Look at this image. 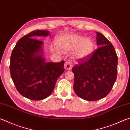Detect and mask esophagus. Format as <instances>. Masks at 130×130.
Returning <instances> with one entry per match:
<instances>
[{
    "label": "esophagus",
    "instance_id": "1",
    "mask_svg": "<svg viewBox=\"0 0 130 130\" xmlns=\"http://www.w3.org/2000/svg\"><path fill=\"white\" fill-rule=\"evenodd\" d=\"M72 67H73V65L70 61H66L64 65V68L66 70H71Z\"/></svg>",
    "mask_w": 130,
    "mask_h": 130
}]
</instances>
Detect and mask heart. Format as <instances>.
<instances>
[{
    "instance_id": "b5f03b06",
    "label": "heart",
    "mask_w": 130,
    "mask_h": 130,
    "mask_svg": "<svg viewBox=\"0 0 130 130\" xmlns=\"http://www.w3.org/2000/svg\"><path fill=\"white\" fill-rule=\"evenodd\" d=\"M57 46L62 51H73L74 56L78 59H85L91 55L94 49L93 41L89 38L76 34H70L61 37L56 41ZM52 52H58L52 47Z\"/></svg>"
}]
</instances>
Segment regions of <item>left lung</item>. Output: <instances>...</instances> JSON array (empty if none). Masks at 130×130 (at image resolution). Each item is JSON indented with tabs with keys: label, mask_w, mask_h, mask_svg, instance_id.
<instances>
[{
	"label": "left lung",
	"mask_w": 130,
	"mask_h": 130,
	"mask_svg": "<svg viewBox=\"0 0 130 130\" xmlns=\"http://www.w3.org/2000/svg\"><path fill=\"white\" fill-rule=\"evenodd\" d=\"M99 47L72 69L74 74L73 89L83 99L96 101L106 96L117 77L118 56L112 43L102 34L96 32Z\"/></svg>",
	"instance_id": "obj_1"
}]
</instances>
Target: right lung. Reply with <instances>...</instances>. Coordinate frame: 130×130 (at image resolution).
<instances>
[{"label":"right lung","instance_id":"obj_1","mask_svg":"<svg viewBox=\"0 0 130 130\" xmlns=\"http://www.w3.org/2000/svg\"><path fill=\"white\" fill-rule=\"evenodd\" d=\"M49 35L46 30L31 31L17 42L11 56L10 74L15 86L21 95L32 100L49 96L65 70L63 61H46L43 57V42L35 39Z\"/></svg>","mask_w":130,"mask_h":130}]
</instances>
